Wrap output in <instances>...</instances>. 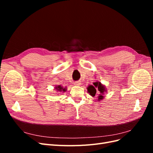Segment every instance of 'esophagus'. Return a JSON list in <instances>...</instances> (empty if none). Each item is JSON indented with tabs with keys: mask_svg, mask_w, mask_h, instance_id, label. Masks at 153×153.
I'll use <instances>...</instances> for the list:
<instances>
[{
	"mask_svg": "<svg viewBox=\"0 0 153 153\" xmlns=\"http://www.w3.org/2000/svg\"><path fill=\"white\" fill-rule=\"evenodd\" d=\"M74 85H76V86H79L81 85V83L80 81H76L74 82Z\"/></svg>",
	"mask_w": 153,
	"mask_h": 153,
	"instance_id": "esophagus-1",
	"label": "esophagus"
}]
</instances>
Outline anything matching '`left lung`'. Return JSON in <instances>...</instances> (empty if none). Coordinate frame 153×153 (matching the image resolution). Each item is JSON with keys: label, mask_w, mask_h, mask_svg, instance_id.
Here are the masks:
<instances>
[{"label": "left lung", "mask_w": 153, "mask_h": 153, "mask_svg": "<svg viewBox=\"0 0 153 153\" xmlns=\"http://www.w3.org/2000/svg\"><path fill=\"white\" fill-rule=\"evenodd\" d=\"M94 85H90L87 88V91L88 92H89V94L92 96H94L96 93V88L98 89V91L101 92V94H103L104 91H105V88L104 87L103 85H101V84L100 82H95L94 83ZM103 98V96L100 94V96H99L98 97V100H102Z\"/></svg>", "instance_id": "8db88e82"}]
</instances>
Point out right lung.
<instances>
[{"label":"right lung","instance_id":"right-lung-1","mask_svg":"<svg viewBox=\"0 0 153 153\" xmlns=\"http://www.w3.org/2000/svg\"><path fill=\"white\" fill-rule=\"evenodd\" d=\"M55 89H56L58 91H65V89H63V88H62L61 85H58V86H57L56 87H55Z\"/></svg>","mask_w":153,"mask_h":153}]
</instances>
